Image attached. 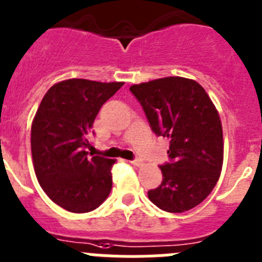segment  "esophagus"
Returning a JSON list of instances; mask_svg holds the SVG:
<instances>
[{"instance_id": "obj_1", "label": "esophagus", "mask_w": 262, "mask_h": 262, "mask_svg": "<svg viewBox=\"0 0 262 262\" xmlns=\"http://www.w3.org/2000/svg\"><path fill=\"white\" fill-rule=\"evenodd\" d=\"M130 163L133 164V166H136V167H141L143 164L142 160H141V159H134V160H132Z\"/></svg>"}]
</instances>
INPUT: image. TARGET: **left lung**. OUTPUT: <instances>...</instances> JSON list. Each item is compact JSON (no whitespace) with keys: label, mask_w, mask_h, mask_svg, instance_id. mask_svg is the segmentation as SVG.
Wrapping results in <instances>:
<instances>
[{"label":"left lung","mask_w":262,"mask_h":262,"mask_svg":"<svg viewBox=\"0 0 262 262\" xmlns=\"http://www.w3.org/2000/svg\"><path fill=\"white\" fill-rule=\"evenodd\" d=\"M157 136L169 140L163 180L148 190L150 201L168 213H184L201 204L215 187L223 164L219 114L204 87L193 79L166 77L133 84Z\"/></svg>","instance_id":"8db88e82"}]
</instances>
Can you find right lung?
Returning <instances> with one entry per match:
<instances>
[{"mask_svg":"<svg viewBox=\"0 0 262 262\" xmlns=\"http://www.w3.org/2000/svg\"><path fill=\"white\" fill-rule=\"evenodd\" d=\"M122 84L67 79L53 84L37 108L31 126L35 173L47 195L65 210L89 213L112 189L116 160L89 154L87 134L99 110Z\"/></svg>","mask_w":262,"mask_h":262,"instance_id":"1","label":"right lung"}]
</instances>
